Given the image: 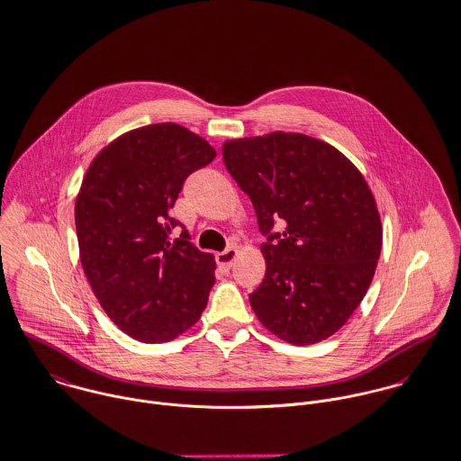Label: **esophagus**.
Instances as JSON below:
<instances>
[{
    "label": "esophagus",
    "mask_w": 461,
    "mask_h": 461,
    "mask_svg": "<svg viewBox=\"0 0 461 461\" xmlns=\"http://www.w3.org/2000/svg\"><path fill=\"white\" fill-rule=\"evenodd\" d=\"M236 258H238V250L234 247H230V249L216 254V263H218V267L221 270H230V267H232Z\"/></svg>",
    "instance_id": "34e87169"
}]
</instances>
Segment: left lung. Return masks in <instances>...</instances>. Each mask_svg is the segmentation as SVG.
Returning <instances> with one entry per match:
<instances>
[{
    "label": "left lung",
    "mask_w": 461,
    "mask_h": 461,
    "mask_svg": "<svg viewBox=\"0 0 461 461\" xmlns=\"http://www.w3.org/2000/svg\"><path fill=\"white\" fill-rule=\"evenodd\" d=\"M221 154L267 236V274L249 295L256 316L294 345L329 338L361 304L381 254L365 176L329 143L295 132L232 140ZM276 221L283 233L271 230Z\"/></svg>",
    "instance_id": "1"
}]
</instances>
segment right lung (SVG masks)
I'll return each mask as SVG.
<instances>
[{
  "label": "right lung",
  "mask_w": 461,
  "mask_h": 461,
  "mask_svg": "<svg viewBox=\"0 0 461 461\" xmlns=\"http://www.w3.org/2000/svg\"><path fill=\"white\" fill-rule=\"evenodd\" d=\"M216 157L176 123L131 131L91 162L75 203L80 263L107 316L131 338L162 343L194 325L214 285V256L187 230L169 240L184 180Z\"/></svg>",
  "instance_id": "1"
}]
</instances>
